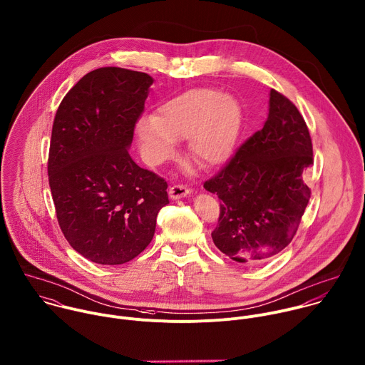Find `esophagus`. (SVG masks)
<instances>
[{
	"mask_svg": "<svg viewBox=\"0 0 365 365\" xmlns=\"http://www.w3.org/2000/svg\"><path fill=\"white\" fill-rule=\"evenodd\" d=\"M189 193H190V189L187 186L182 185V183L172 186L170 190H169V195H170L172 199H180V197H185Z\"/></svg>",
	"mask_w": 365,
	"mask_h": 365,
	"instance_id": "34e87169",
	"label": "esophagus"
}]
</instances>
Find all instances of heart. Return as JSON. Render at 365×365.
Segmentation results:
<instances>
[{"instance_id":"obj_1","label":"heart","mask_w":365,"mask_h":365,"mask_svg":"<svg viewBox=\"0 0 365 365\" xmlns=\"http://www.w3.org/2000/svg\"><path fill=\"white\" fill-rule=\"evenodd\" d=\"M240 125V106L232 96L197 88L160 105L156 118H142L138 135L143 148L158 159L173 155V142L189 139V152L195 160L217 166L230 158Z\"/></svg>"}]
</instances>
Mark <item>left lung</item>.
Returning <instances> with one entry per match:
<instances>
[{
    "mask_svg": "<svg viewBox=\"0 0 365 365\" xmlns=\"http://www.w3.org/2000/svg\"><path fill=\"white\" fill-rule=\"evenodd\" d=\"M313 163L304 118L289 98L272 89L263 128L203 185L220 200L212 232L216 247L242 264H263L286 249L312 196L303 175Z\"/></svg>",
    "mask_w": 365,
    "mask_h": 365,
    "instance_id": "8db88e82",
    "label": "left lung"
}]
</instances>
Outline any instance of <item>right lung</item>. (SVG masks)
I'll return each instance as SVG.
<instances>
[{
	"mask_svg": "<svg viewBox=\"0 0 365 365\" xmlns=\"http://www.w3.org/2000/svg\"><path fill=\"white\" fill-rule=\"evenodd\" d=\"M153 79L103 66L81 78L55 113L48 180L58 225L85 259L123 264L150 243L168 183L128 148Z\"/></svg>",
	"mask_w": 365,
	"mask_h": 365,
	"instance_id": "add662e5",
	"label": "right lung"
}]
</instances>
